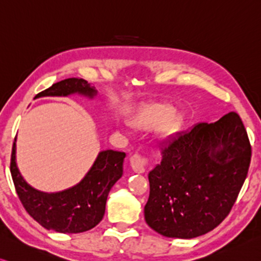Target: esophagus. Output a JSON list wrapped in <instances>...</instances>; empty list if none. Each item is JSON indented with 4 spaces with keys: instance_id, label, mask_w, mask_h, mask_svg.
Listing matches in <instances>:
<instances>
[{
    "instance_id": "obj_1",
    "label": "esophagus",
    "mask_w": 261,
    "mask_h": 261,
    "mask_svg": "<svg viewBox=\"0 0 261 261\" xmlns=\"http://www.w3.org/2000/svg\"><path fill=\"white\" fill-rule=\"evenodd\" d=\"M146 160L142 159L141 156L134 155L130 158V166L133 168V170L138 174H142V172L146 170Z\"/></svg>"
}]
</instances>
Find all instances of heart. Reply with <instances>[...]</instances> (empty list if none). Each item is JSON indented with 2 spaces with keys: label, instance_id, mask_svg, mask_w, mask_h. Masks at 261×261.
Wrapping results in <instances>:
<instances>
[{
  "label": "heart",
  "instance_id": "obj_1",
  "mask_svg": "<svg viewBox=\"0 0 261 261\" xmlns=\"http://www.w3.org/2000/svg\"><path fill=\"white\" fill-rule=\"evenodd\" d=\"M174 113L175 107L169 103H151L135 115L133 123L136 128L142 130H150L159 125V136L167 140L177 129V119L172 115Z\"/></svg>",
  "mask_w": 261,
  "mask_h": 261
}]
</instances>
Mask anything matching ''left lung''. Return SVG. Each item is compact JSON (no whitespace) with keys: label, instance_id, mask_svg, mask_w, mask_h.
I'll return each mask as SVG.
<instances>
[{"label":"left lung","instance_id":"obj_1","mask_svg":"<svg viewBox=\"0 0 261 261\" xmlns=\"http://www.w3.org/2000/svg\"><path fill=\"white\" fill-rule=\"evenodd\" d=\"M250 162V141L234 112L172 135L148 174L147 224L168 238L191 239L214 230L234 204Z\"/></svg>","mask_w":261,"mask_h":261}]
</instances>
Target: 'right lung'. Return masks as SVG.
Listing matches in <instances>:
<instances>
[{
  "label": "right lung",
  "mask_w": 261,
  "mask_h": 261,
  "mask_svg": "<svg viewBox=\"0 0 261 261\" xmlns=\"http://www.w3.org/2000/svg\"><path fill=\"white\" fill-rule=\"evenodd\" d=\"M79 94L93 99L98 91L82 78H67L36 95L69 97ZM122 151L102 150L84 178L69 189L44 192L31 187L19 172L16 162V139L11 151L10 171L19 199L31 217L46 230L61 233H80L101 222L110 190L123 174Z\"/></svg>",
  "instance_id": "add662e5"
}]
</instances>
